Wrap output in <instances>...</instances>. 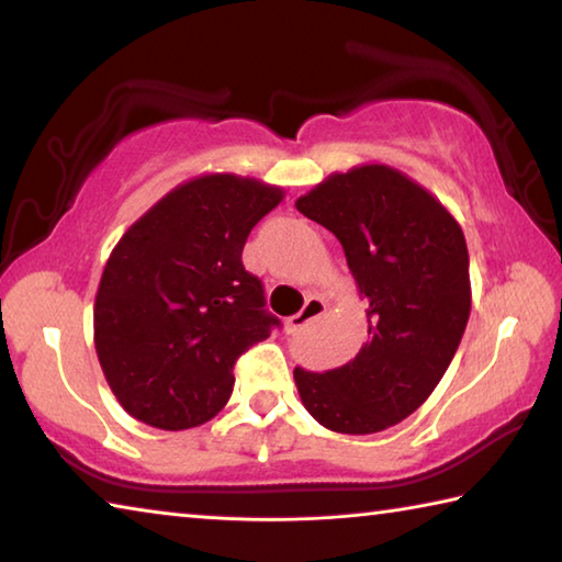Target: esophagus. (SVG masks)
Wrapping results in <instances>:
<instances>
[{"mask_svg":"<svg viewBox=\"0 0 562 562\" xmlns=\"http://www.w3.org/2000/svg\"><path fill=\"white\" fill-rule=\"evenodd\" d=\"M327 312V304L322 297H312L304 300V307L297 312V315H292L288 322H284V329H288V335H297L304 327L310 325V322H315L317 317H322Z\"/></svg>","mask_w":562,"mask_h":562,"instance_id":"esophagus-1","label":"esophagus"}]
</instances>
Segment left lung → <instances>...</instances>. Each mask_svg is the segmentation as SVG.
Returning <instances> with one entry per match:
<instances>
[{"label": "left lung", "mask_w": 562, "mask_h": 562, "mask_svg": "<svg viewBox=\"0 0 562 562\" xmlns=\"http://www.w3.org/2000/svg\"><path fill=\"white\" fill-rule=\"evenodd\" d=\"M294 205L341 243L369 335L345 367L294 369L300 398L329 431H384L431 396L461 345L471 315L463 231L439 198L386 164L331 173Z\"/></svg>", "instance_id": "8db88e82"}]
</instances>
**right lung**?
Returning a JSON list of instances; mask_svg holds the SVG:
<instances>
[{
  "label": "right lung",
  "instance_id": "add662e5",
  "mask_svg": "<svg viewBox=\"0 0 562 562\" xmlns=\"http://www.w3.org/2000/svg\"><path fill=\"white\" fill-rule=\"evenodd\" d=\"M282 198L258 178L203 173L121 235L93 302V345L133 418L183 431L227 404L237 357L280 325L243 268V247Z\"/></svg>",
  "mask_w": 562,
  "mask_h": 562
}]
</instances>
